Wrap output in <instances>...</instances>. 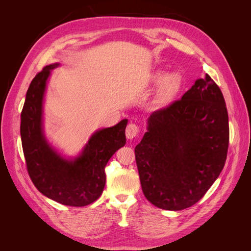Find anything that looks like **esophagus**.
<instances>
[{
  "label": "esophagus",
  "instance_id": "34e87169",
  "mask_svg": "<svg viewBox=\"0 0 251 251\" xmlns=\"http://www.w3.org/2000/svg\"><path fill=\"white\" fill-rule=\"evenodd\" d=\"M139 132V128L138 126L134 125V124H130L126 126V138L132 140L133 138H135L136 136H137Z\"/></svg>",
  "mask_w": 251,
  "mask_h": 251
}]
</instances>
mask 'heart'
Listing matches in <instances>:
<instances>
[{"label":"heart","mask_w":251,"mask_h":251,"mask_svg":"<svg viewBox=\"0 0 251 251\" xmlns=\"http://www.w3.org/2000/svg\"><path fill=\"white\" fill-rule=\"evenodd\" d=\"M146 85L149 88H158L151 101V109L161 111L169 108L178 98L183 88V76L177 71L157 69L150 74Z\"/></svg>","instance_id":"1"}]
</instances>
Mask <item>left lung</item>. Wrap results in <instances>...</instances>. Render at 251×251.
I'll return each mask as SVG.
<instances>
[{"instance_id":"1","label":"left lung","mask_w":251,"mask_h":251,"mask_svg":"<svg viewBox=\"0 0 251 251\" xmlns=\"http://www.w3.org/2000/svg\"><path fill=\"white\" fill-rule=\"evenodd\" d=\"M147 126L135 148L144 196L161 209L191 207L225 164L229 126L221 90L205 74L180 100L151 114Z\"/></svg>"}]
</instances>
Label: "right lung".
Here are the masks:
<instances>
[{
  "label": "right lung",
  "mask_w": 251,
  "mask_h": 251,
  "mask_svg": "<svg viewBox=\"0 0 251 251\" xmlns=\"http://www.w3.org/2000/svg\"><path fill=\"white\" fill-rule=\"evenodd\" d=\"M58 66H46L30 83L21 113L22 146L35 187L53 201L80 207L102 194L104 168L115 151L125 147L127 119L95 131L76 156L60 153L44 132L45 94L51 71Z\"/></svg>",
  "instance_id": "add662e5"
}]
</instances>
